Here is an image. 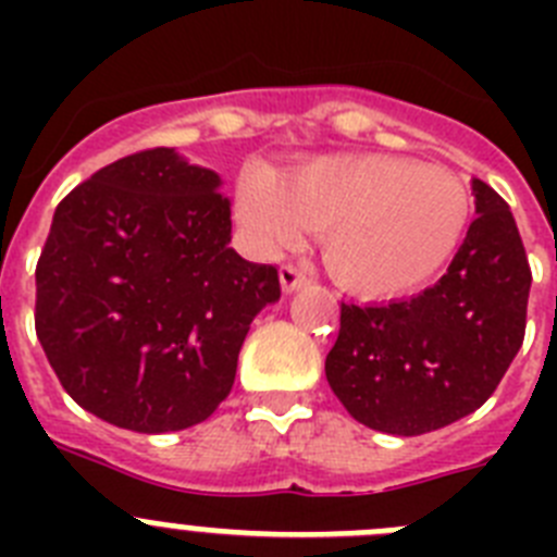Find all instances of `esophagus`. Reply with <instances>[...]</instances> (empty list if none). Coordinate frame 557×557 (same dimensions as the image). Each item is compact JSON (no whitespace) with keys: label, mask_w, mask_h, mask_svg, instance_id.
Returning a JSON list of instances; mask_svg holds the SVG:
<instances>
[{"label":"esophagus","mask_w":557,"mask_h":557,"mask_svg":"<svg viewBox=\"0 0 557 557\" xmlns=\"http://www.w3.org/2000/svg\"><path fill=\"white\" fill-rule=\"evenodd\" d=\"M309 282V273L304 268H295V264H284L282 268V289L284 293H295Z\"/></svg>","instance_id":"esophagus-1"}]
</instances>
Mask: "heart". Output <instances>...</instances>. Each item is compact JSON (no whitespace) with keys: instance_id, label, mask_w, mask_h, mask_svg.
<instances>
[{"instance_id":"b5f03b06","label":"heart","mask_w":557,"mask_h":557,"mask_svg":"<svg viewBox=\"0 0 557 557\" xmlns=\"http://www.w3.org/2000/svg\"><path fill=\"white\" fill-rule=\"evenodd\" d=\"M236 214L253 243L282 250L304 228L346 289L393 298L432 282L460 250L471 220L455 172L393 156H329L273 175L248 170Z\"/></svg>"}]
</instances>
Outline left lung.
Here are the masks:
<instances>
[{"label": "left lung", "instance_id": "left-lung-1", "mask_svg": "<svg viewBox=\"0 0 557 557\" xmlns=\"http://www.w3.org/2000/svg\"><path fill=\"white\" fill-rule=\"evenodd\" d=\"M476 220L441 282L391 304H343L326 379L359 424L441 430L488 401L528 323L530 264L508 203L471 181Z\"/></svg>", "mask_w": 557, "mask_h": 557}]
</instances>
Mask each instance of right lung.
<instances>
[{
	"label": "right lung",
	"instance_id": "add662e5",
	"mask_svg": "<svg viewBox=\"0 0 557 557\" xmlns=\"http://www.w3.org/2000/svg\"><path fill=\"white\" fill-rule=\"evenodd\" d=\"M214 170L172 147L97 170L58 203L36 268V334L63 391L133 432H178L231 393L273 264L228 248Z\"/></svg>",
	"mask_w": 557,
	"mask_h": 557
}]
</instances>
